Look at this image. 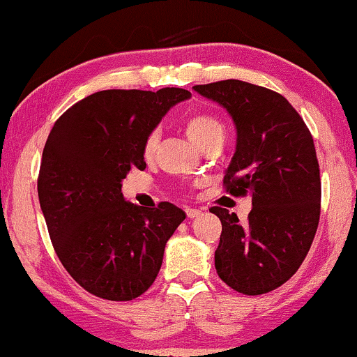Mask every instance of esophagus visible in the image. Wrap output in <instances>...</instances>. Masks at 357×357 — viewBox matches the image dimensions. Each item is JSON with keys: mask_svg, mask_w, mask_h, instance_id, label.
<instances>
[{"mask_svg": "<svg viewBox=\"0 0 357 357\" xmlns=\"http://www.w3.org/2000/svg\"><path fill=\"white\" fill-rule=\"evenodd\" d=\"M201 214L199 209H195V208H188L186 209V216L188 218H197Z\"/></svg>", "mask_w": 357, "mask_h": 357, "instance_id": "1", "label": "esophagus"}]
</instances>
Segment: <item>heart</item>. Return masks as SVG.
Returning a JSON list of instances; mask_svg holds the SVG:
<instances>
[{"label": "heart", "instance_id": "obj_1", "mask_svg": "<svg viewBox=\"0 0 357 357\" xmlns=\"http://www.w3.org/2000/svg\"><path fill=\"white\" fill-rule=\"evenodd\" d=\"M184 132L195 143L197 148H203L204 144L211 141L225 139V123L218 118L216 114L208 113V111H196V113L188 114L183 121ZM158 148V135L151 132L143 143V158L151 160Z\"/></svg>", "mask_w": 357, "mask_h": 357}]
</instances>
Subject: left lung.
Masks as SVG:
<instances>
[{
  "instance_id": "1",
  "label": "left lung",
  "mask_w": 357,
  "mask_h": 357,
  "mask_svg": "<svg viewBox=\"0 0 357 357\" xmlns=\"http://www.w3.org/2000/svg\"><path fill=\"white\" fill-rule=\"evenodd\" d=\"M201 96L220 102L236 124V153L225 190L249 195L248 221L220 206L214 252L218 276L238 293L257 296L282 286L303 264L321 214V178L314 141L284 96L239 79L196 84Z\"/></svg>"
}]
</instances>
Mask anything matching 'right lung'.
Masks as SVG:
<instances>
[{"mask_svg": "<svg viewBox=\"0 0 357 357\" xmlns=\"http://www.w3.org/2000/svg\"><path fill=\"white\" fill-rule=\"evenodd\" d=\"M183 88L106 89L59 116L43 149L38 197L59 261L88 293L131 301L153 284L167 239L186 218L171 203L124 201L121 181L144 169L143 143Z\"/></svg>", "mask_w": 357, "mask_h": 357, "instance_id": "add662e5", "label": "right lung"}]
</instances>
